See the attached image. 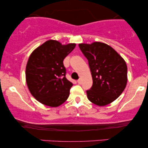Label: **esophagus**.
Returning a JSON list of instances; mask_svg holds the SVG:
<instances>
[{"instance_id": "1", "label": "esophagus", "mask_w": 148, "mask_h": 148, "mask_svg": "<svg viewBox=\"0 0 148 148\" xmlns=\"http://www.w3.org/2000/svg\"><path fill=\"white\" fill-rule=\"evenodd\" d=\"M81 82H82V81H81V79H79L77 80V83L79 84H81Z\"/></svg>"}]
</instances>
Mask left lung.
Returning <instances> with one entry per match:
<instances>
[{
	"instance_id": "left-lung-1",
	"label": "left lung",
	"mask_w": 148,
	"mask_h": 148,
	"mask_svg": "<svg viewBox=\"0 0 148 148\" xmlns=\"http://www.w3.org/2000/svg\"><path fill=\"white\" fill-rule=\"evenodd\" d=\"M79 47L88 60L93 85L87 90L88 100L102 106L118 98L127 83L125 60L111 46L102 42L79 44Z\"/></svg>"
}]
</instances>
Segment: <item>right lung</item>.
<instances>
[{"label":"right lung","instance_id":"obj_1","mask_svg":"<svg viewBox=\"0 0 148 148\" xmlns=\"http://www.w3.org/2000/svg\"><path fill=\"white\" fill-rule=\"evenodd\" d=\"M75 44L62 45L50 40L32 52L25 69L28 89L42 104L57 107L69 96L73 84L66 78L63 60L75 47Z\"/></svg>","mask_w":148,"mask_h":148}]
</instances>
